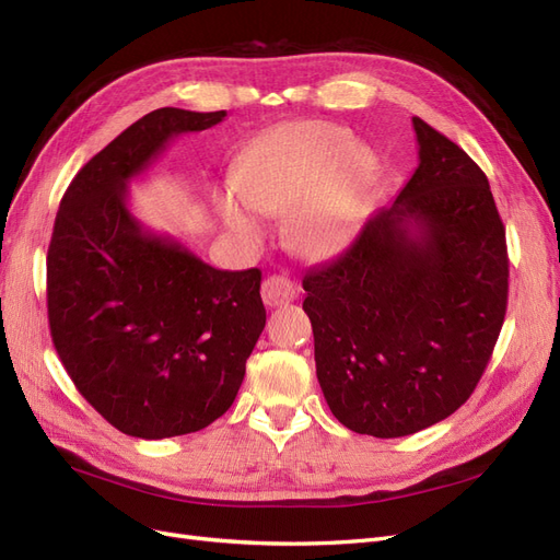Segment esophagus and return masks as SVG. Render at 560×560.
<instances>
[{"instance_id":"1","label":"esophagus","mask_w":560,"mask_h":560,"mask_svg":"<svg viewBox=\"0 0 560 560\" xmlns=\"http://www.w3.org/2000/svg\"><path fill=\"white\" fill-rule=\"evenodd\" d=\"M294 296H296V287L284 276H271L261 284V299L268 307L287 305L289 301H294Z\"/></svg>"}]
</instances>
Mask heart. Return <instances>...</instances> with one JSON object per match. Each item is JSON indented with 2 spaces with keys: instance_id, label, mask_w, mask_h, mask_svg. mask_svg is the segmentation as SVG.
Instances as JSON below:
<instances>
[{
  "instance_id": "b5f03b06",
  "label": "heart",
  "mask_w": 560,
  "mask_h": 560,
  "mask_svg": "<svg viewBox=\"0 0 560 560\" xmlns=\"http://www.w3.org/2000/svg\"><path fill=\"white\" fill-rule=\"evenodd\" d=\"M373 173V152L352 143L345 129L326 122L289 125L245 152L234 178L238 197L222 191L218 210L245 241L261 238V226L247 208L268 218L289 213V245L305 257H326L350 238Z\"/></svg>"
}]
</instances>
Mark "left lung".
<instances>
[{"instance_id": "1", "label": "left lung", "mask_w": 560, "mask_h": 560, "mask_svg": "<svg viewBox=\"0 0 560 560\" xmlns=\"http://www.w3.org/2000/svg\"><path fill=\"white\" fill-rule=\"evenodd\" d=\"M419 166L340 257L307 271L317 380L354 433L412 435L475 392L508 311L505 226L489 180L412 118Z\"/></svg>"}]
</instances>
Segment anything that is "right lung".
<instances>
[{
  "label": "right lung",
  "instance_id": "1",
  "mask_svg": "<svg viewBox=\"0 0 560 560\" xmlns=\"http://www.w3.org/2000/svg\"><path fill=\"white\" fill-rule=\"evenodd\" d=\"M226 110L158 108L75 173L48 245V324L75 389L110 427L162 440L234 402L266 324L261 271H218L127 208V183Z\"/></svg>",
  "mask_w": 560,
  "mask_h": 560
}]
</instances>
